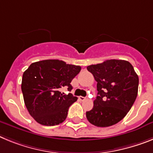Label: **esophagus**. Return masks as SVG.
Instances as JSON below:
<instances>
[{"label":"esophagus","instance_id":"obj_1","mask_svg":"<svg viewBox=\"0 0 153 153\" xmlns=\"http://www.w3.org/2000/svg\"><path fill=\"white\" fill-rule=\"evenodd\" d=\"M78 99H79V100L80 101H85L87 99V98H86V97H83V96H79V98H78Z\"/></svg>","mask_w":153,"mask_h":153}]
</instances>
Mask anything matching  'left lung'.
Listing matches in <instances>:
<instances>
[{"instance_id":"left-lung-1","label":"left lung","mask_w":153,"mask_h":153,"mask_svg":"<svg viewBox=\"0 0 153 153\" xmlns=\"http://www.w3.org/2000/svg\"><path fill=\"white\" fill-rule=\"evenodd\" d=\"M97 82L98 95L92 109L86 111L91 124L113 126L127 115L138 95L139 77L133 66L125 60L105 61L88 66Z\"/></svg>"}]
</instances>
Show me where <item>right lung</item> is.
<instances>
[{
	"label": "right lung",
	"mask_w": 153,
	"mask_h": 153,
	"mask_svg": "<svg viewBox=\"0 0 153 153\" xmlns=\"http://www.w3.org/2000/svg\"><path fill=\"white\" fill-rule=\"evenodd\" d=\"M81 67L63 61L48 59L34 62L24 72L21 91L29 114L39 124L52 126L62 123L69 107L78 98L60 91L80 72Z\"/></svg>",
	"instance_id": "obj_1"
}]
</instances>
